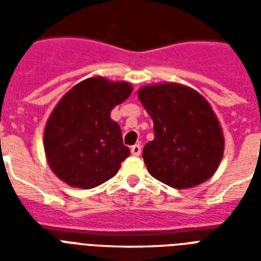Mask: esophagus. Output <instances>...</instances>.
<instances>
[{
  "mask_svg": "<svg viewBox=\"0 0 261 261\" xmlns=\"http://www.w3.org/2000/svg\"><path fill=\"white\" fill-rule=\"evenodd\" d=\"M141 149H142L141 145H140V144H136V145H133V147H131V153H133L134 156H138V155L141 153Z\"/></svg>",
  "mask_w": 261,
  "mask_h": 261,
  "instance_id": "esophagus-1",
  "label": "esophagus"
}]
</instances>
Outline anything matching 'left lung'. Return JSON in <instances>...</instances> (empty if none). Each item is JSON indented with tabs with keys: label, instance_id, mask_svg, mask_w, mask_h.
<instances>
[{
	"label": "left lung",
	"instance_id": "1",
	"mask_svg": "<svg viewBox=\"0 0 261 261\" xmlns=\"http://www.w3.org/2000/svg\"><path fill=\"white\" fill-rule=\"evenodd\" d=\"M138 97L153 120L155 138L142 151L151 176L175 189L210 179L224 155L222 130L210 103L179 84L144 86Z\"/></svg>",
	"mask_w": 261,
	"mask_h": 261
}]
</instances>
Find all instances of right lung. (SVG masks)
I'll return each mask as SVG.
<instances>
[{"mask_svg":"<svg viewBox=\"0 0 261 261\" xmlns=\"http://www.w3.org/2000/svg\"><path fill=\"white\" fill-rule=\"evenodd\" d=\"M131 91L127 82L93 76L61 97L44 130L47 162L61 180L92 189L117 173L130 149L123 144L120 125L110 119V112Z\"/></svg>","mask_w":261,"mask_h":261,"instance_id":"right-lung-1","label":"right lung"}]
</instances>
